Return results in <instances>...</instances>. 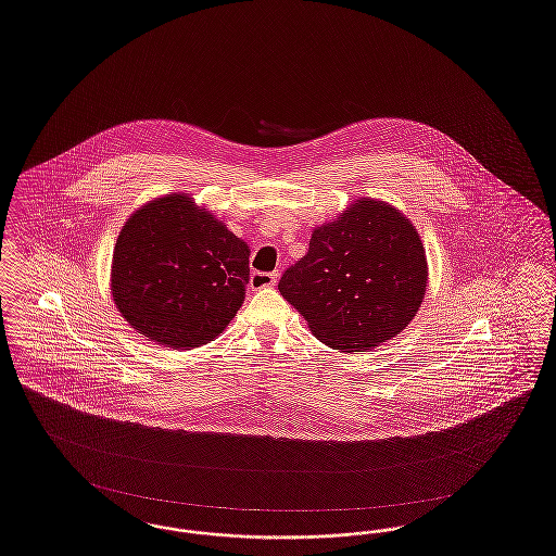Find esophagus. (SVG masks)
<instances>
[{
  "instance_id": "esophagus-1",
  "label": "esophagus",
  "mask_w": 556,
  "mask_h": 556,
  "mask_svg": "<svg viewBox=\"0 0 556 556\" xmlns=\"http://www.w3.org/2000/svg\"><path fill=\"white\" fill-rule=\"evenodd\" d=\"M277 277H279L277 273H252L250 275V288H273L277 283Z\"/></svg>"
}]
</instances>
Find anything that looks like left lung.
I'll return each mask as SVG.
<instances>
[{
  "label": "left lung",
  "mask_w": 556,
  "mask_h": 556,
  "mask_svg": "<svg viewBox=\"0 0 556 556\" xmlns=\"http://www.w3.org/2000/svg\"><path fill=\"white\" fill-rule=\"evenodd\" d=\"M426 281L414 225L391 204L362 199L314 229L279 291L325 345L350 354L400 334L422 304Z\"/></svg>",
  "instance_id": "obj_1"
}]
</instances>
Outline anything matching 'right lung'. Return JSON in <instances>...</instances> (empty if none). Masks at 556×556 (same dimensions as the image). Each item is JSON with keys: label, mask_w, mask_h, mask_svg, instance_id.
I'll return each instance as SVG.
<instances>
[{"label": "right lung", "mask_w": 556, "mask_h": 556, "mask_svg": "<svg viewBox=\"0 0 556 556\" xmlns=\"http://www.w3.org/2000/svg\"><path fill=\"white\" fill-rule=\"evenodd\" d=\"M250 250L184 194L138 208L113 248V302L167 348L213 341L244 302Z\"/></svg>", "instance_id": "add662e5"}]
</instances>
